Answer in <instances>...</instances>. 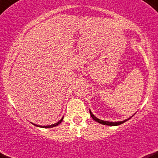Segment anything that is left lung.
<instances>
[{
  "label": "left lung",
  "mask_w": 158,
  "mask_h": 158,
  "mask_svg": "<svg viewBox=\"0 0 158 158\" xmlns=\"http://www.w3.org/2000/svg\"><path fill=\"white\" fill-rule=\"evenodd\" d=\"M90 115H91V117H92V118L94 119V120L96 121L97 122L100 123V124H104V125H110V126H117V125H119V124H123V123H124V122H125V121H127L129 120L130 118H131H131H129L126 119V120L122 121H118V122H110V121H102V120H100V119L98 118H96L94 115H93L92 112H91V111H90Z\"/></svg>",
  "instance_id": "obj_1"
}]
</instances>
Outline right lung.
I'll list each match as a JSON object with an SVG mask.
<instances>
[{"label": "right lung", "instance_id": "obj_1", "mask_svg": "<svg viewBox=\"0 0 158 158\" xmlns=\"http://www.w3.org/2000/svg\"><path fill=\"white\" fill-rule=\"evenodd\" d=\"M64 118V117H63ZM63 118H62L59 121H58L57 123H55V124H51V125H47V126H40V125H37V124H34L35 126H37V127H43V128H48V127H55V126H58V124H60L61 123V121H63Z\"/></svg>", "mask_w": 158, "mask_h": 158}]
</instances>
